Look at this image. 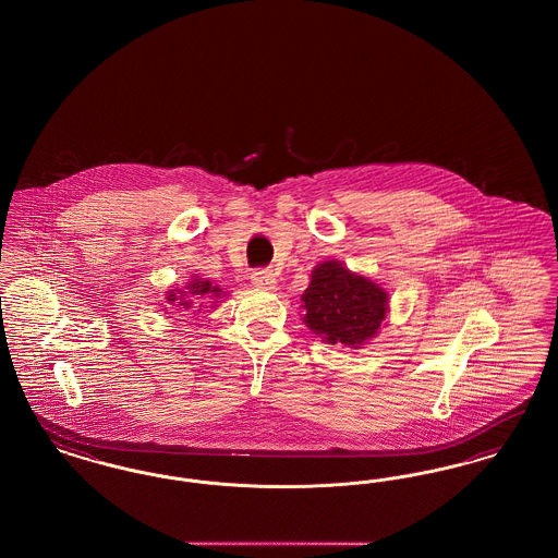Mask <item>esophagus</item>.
Wrapping results in <instances>:
<instances>
[{
    "mask_svg": "<svg viewBox=\"0 0 558 558\" xmlns=\"http://www.w3.org/2000/svg\"><path fill=\"white\" fill-rule=\"evenodd\" d=\"M251 280H253V284L259 287V289H274V287H276V274H274V269H255V271L251 274Z\"/></svg>",
    "mask_w": 558,
    "mask_h": 558,
    "instance_id": "34e87169",
    "label": "esophagus"
}]
</instances>
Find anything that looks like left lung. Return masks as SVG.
I'll list each match as a JSON object with an SVG mask.
<instances>
[{"label":"left lung","mask_w":558,"mask_h":558,"mask_svg":"<svg viewBox=\"0 0 558 558\" xmlns=\"http://www.w3.org/2000/svg\"><path fill=\"white\" fill-rule=\"evenodd\" d=\"M305 324L330 345L366 343L387 316V292L339 262H324L312 271L303 292Z\"/></svg>","instance_id":"8db88e82"}]
</instances>
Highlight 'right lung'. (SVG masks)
I'll return each instance as SVG.
<instances>
[{"instance_id": "obj_1", "label": "right lung", "mask_w": 558, "mask_h": 558, "mask_svg": "<svg viewBox=\"0 0 558 558\" xmlns=\"http://www.w3.org/2000/svg\"><path fill=\"white\" fill-rule=\"evenodd\" d=\"M187 291L190 294H215V296H219L221 294V289H217V287H211V282L209 280H194V282H190V287H187ZM182 294V299H180V303L178 305H182V307H190V301L184 299V292H180ZM167 301L169 303H173V301H178V294L175 292H171L169 296H167Z\"/></svg>"}]
</instances>
